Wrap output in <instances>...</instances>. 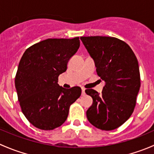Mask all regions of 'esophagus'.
Returning <instances> with one entry per match:
<instances>
[{"instance_id": "34e87169", "label": "esophagus", "mask_w": 154, "mask_h": 154, "mask_svg": "<svg viewBox=\"0 0 154 154\" xmlns=\"http://www.w3.org/2000/svg\"><path fill=\"white\" fill-rule=\"evenodd\" d=\"M82 95H85V88H82Z\"/></svg>"}]
</instances>
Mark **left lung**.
Instances as JSON below:
<instances>
[{
    "label": "left lung",
    "mask_w": 154,
    "mask_h": 154,
    "mask_svg": "<svg viewBox=\"0 0 154 154\" xmlns=\"http://www.w3.org/2000/svg\"><path fill=\"white\" fill-rule=\"evenodd\" d=\"M92 57L97 74L105 82L102 92L86 93L93 99L86 112L88 122L102 130H112L131 116L140 88V73L136 55L122 40L110 36H81Z\"/></svg>",
    "instance_id": "8db88e82"
}]
</instances>
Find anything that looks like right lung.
<instances>
[{
    "label": "right lung",
    "instance_id": "obj_1",
    "mask_svg": "<svg viewBox=\"0 0 154 154\" xmlns=\"http://www.w3.org/2000/svg\"><path fill=\"white\" fill-rule=\"evenodd\" d=\"M80 47L79 37L48 38L27 48L15 79L23 114L36 128L52 130L67 119L70 106L81 95V88H64L57 83L68 60Z\"/></svg>",
    "mask_w": 154,
    "mask_h": 154
}]
</instances>
